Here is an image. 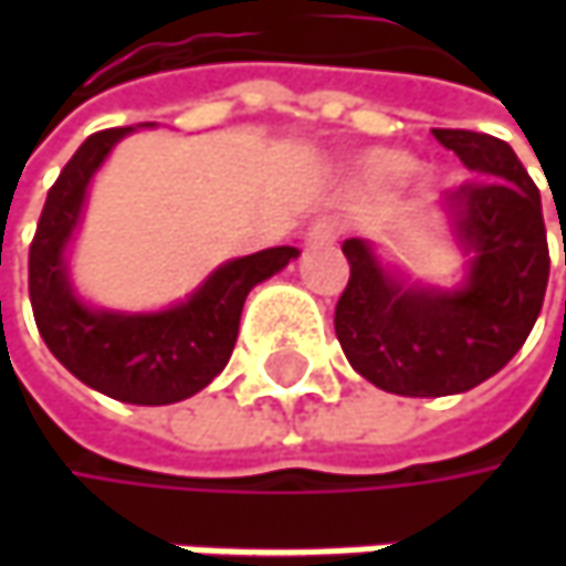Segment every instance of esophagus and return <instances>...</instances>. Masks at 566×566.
Returning <instances> with one entry per match:
<instances>
[{
	"mask_svg": "<svg viewBox=\"0 0 566 566\" xmlns=\"http://www.w3.org/2000/svg\"><path fill=\"white\" fill-rule=\"evenodd\" d=\"M331 242H337V227L331 220H317L308 229V245H331Z\"/></svg>",
	"mask_w": 566,
	"mask_h": 566,
	"instance_id": "obj_1",
	"label": "esophagus"
}]
</instances>
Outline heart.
Here are the masks:
<instances>
[{
  "label": "heart",
  "instance_id": "1",
  "mask_svg": "<svg viewBox=\"0 0 566 566\" xmlns=\"http://www.w3.org/2000/svg\"><path fill=\"white\" fill-rule=\"evenodd\" d=\"M402 169V157H394V154H378L368 160V172L371 176H397Z\"/></svg>",
  "mask_w": 566,
  "mask_h": 566
}]
</instances>
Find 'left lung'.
I'll return each instance as SVG.
<instances>
[{
	"mask_svg": "<svg viewBox=\"0 0 566 566\" xmlns=\"http://www.w3.org/2000/svg\"><path fill=\"white\" fill-rule=\"evenodd\" d=\"M431 135L472 172L447 198L457 239L472 254L467 283L406 286L368 242L346 239L349 283L334 312L349 365L400 397L463 394L497 375L530 337L552 268L542 198L511 144L467 128Z\"/></svg>",
	"mask_w": 566,
	"mask_h": 566,
	"instance_id": "8db88e82",
	"label": "left lung"
}]
</instances>
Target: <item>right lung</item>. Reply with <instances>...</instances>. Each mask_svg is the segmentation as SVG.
Masks as SVG:
<instances>
[{"mask_svg":"<svg viewBox=\"0 0 566 566\" xmlns=\"http://www.w3.org/2000/svg\"><path fill=\"white\" fill-rule=\"evenodd\" d=\"M132 128L91 135L46 195L28 258V290L36 331L77 380L135 406H166L195 397L227 368L239 337L245 295L298 249L280 245L227 261L188 302L154 315H119L84 305L69 283L65 245L81 220L99 164Z\"/></svg>","mask_w":566,"mask_h":566,"instance_id":"add662e5","label":"right lung"}]
</instances>
